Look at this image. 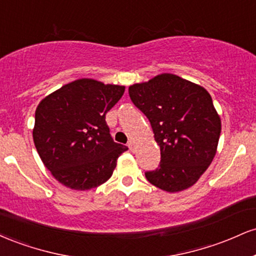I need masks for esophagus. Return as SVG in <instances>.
I'll use <instances>...</instances> for the list:
<instances>
[{"mask_svg":"<svg viewBox=\"0 0 256 256\" xmlns=\"http://www.w3.org/2000/svg\"><path fill=\"white\" fill-rule=\"evenodd\" d=\"M128 148H130L131 152L134 150V148H136V146H134V140H130V142H128Z\"/></svg>","mask_w":256,"mask_h":256,"instance_id":"34e87169","label":"esophagus"}]
</instances>
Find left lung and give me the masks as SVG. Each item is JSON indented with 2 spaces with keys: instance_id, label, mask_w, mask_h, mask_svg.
Segmentation results:
<instances>
[{
  "instance_id": "1",
  "label": "left lung",
  "mask_w": 256,
  "mask_h": 256,
  "mask_svg": "<svg viewBox=\"0 0 256 256\" xmlns=\"http://www.w3.org/2000/svg\"><path fill=\"white\" fill-rule=\"evenodd\" d=\"M134 104L150 122L161 161L146 172L149 183L168 192L192 186L213 161L222 122L208 91L171 73L128 88Z\"/></svg>"
}]
</instances>
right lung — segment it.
<instances>
[{"label":"right lung","instance_id":"add662e5","mask_svg":"<svg viewBox=\"0 0 256 256\" xmlns=\"http://www.w3.org/2000/svg\"><path fill=\"white\" fill-rule=\"evenodd\" d=\"M125 86L82 78L44 98L34 113V142L44 166L73 190H90L113 174L128 146L116 143L106 114Z\"/></svg>","mask_w":256,"mask_h":256}]
</instances>
